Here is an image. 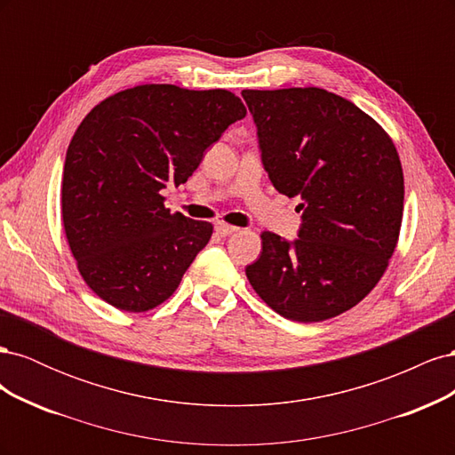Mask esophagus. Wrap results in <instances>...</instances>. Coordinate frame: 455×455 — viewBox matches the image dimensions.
<instances>
[{"label": "esophagus", "instance_id": "obj_1", "mask_svg": "<svg viewBox=\"0 0 455 455\" xmlns=\"http://www.w3.org/2000/svg\"><path fill=\"white\" fill-rule=\"evenodd\" d=\"M214 229H216L218 235L228 237V235H231V233H235L239 228H235V226H229V224H226V222H218V224L214 226Z\"/></svg>", "mask_w": 455, "mask_h": 455}]
</instances>
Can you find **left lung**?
<instances>
[{
	"instance_id": "8db88e82",
	"label": "left lung",
	"mask_w": 455,
	"mask_h": 455,
	"mask_svg": "<svg viewBox=\"0 0 455 455\" xmlns=\"http://www.w3.org/2000/svg\"><path fill=\"white\" fill-rule=\"evenodd\" d=\"M241 94L269 180L304 211L294 243L261 233L246 279L284 319H332L366 298L389 266L404 209L401 157L378 121L334 92Z\"/></svg>"
}]
</instances>
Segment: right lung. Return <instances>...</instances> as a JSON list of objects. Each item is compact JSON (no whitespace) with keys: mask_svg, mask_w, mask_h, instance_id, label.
<instances>
[{"mask_svg":"<svg viewBox=\"0 0 455 455\" xmlns=\"http://www.w3.org/2000/svg\"><path fill=\"white\" fill-rule=\"evenodd\" d=\"M246 116L224 89L136 85L79 123L62 174V224L81 277L106 304L144 313L169 299L212 235L171 214L161 189L188 182L204 149Z\"/></svg>","mask_w":455,"mask_h":455,"instance_id":"obj_1","label":"right lung"}]
</instances>
